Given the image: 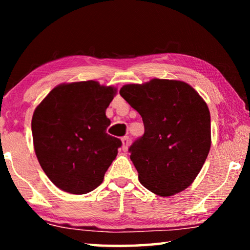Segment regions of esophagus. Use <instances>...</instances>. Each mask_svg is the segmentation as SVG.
<instances>
[{"mask_svg": "<svg viewBox=\"0 0 250 250\" xmlns=\"http://www.w3.org/2000/svg\"><path fill=\"white\" fill-rule=\"evenodd\" d=\"M121 141H122V150L126 151L129 147V145H130V139L128 137H124L121 139Z\"/></svg>", "mask_w": 250, "mask_h": 250, "instance_id": "esophagus-1", "label": "esophagus"}]
</instances>
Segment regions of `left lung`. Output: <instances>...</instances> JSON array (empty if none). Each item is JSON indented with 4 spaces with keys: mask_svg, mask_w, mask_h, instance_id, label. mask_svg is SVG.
<instances>
[{
    "mask_svg": "<svg viewBox=\"0 0 250 250\" xmlns=\"http://www.w3.org/2000/svg\"><path fill=\"white\" fill-rule=\"evenodd\" d=\"M120 95L145 125V134L129 147L140 183L160 196L188 188L210 149L205 101L186 83L156 78L125 84Z\"/></svg>",
    "mask_w": 250,
    "mask_h": 250,
    "instance_id": "1",
    "label": "left lung"
}]
</instances>
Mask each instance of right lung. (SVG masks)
<instances>
[{
	"label": "right lung",
	"mask_w": 250,
	"mask_h": 250,
	"mask_svg": "<svg viewBox=\"0 0 250 250\" xmlns=\"http://www.w3.org/2000/svg\"><path fill=\"white\" fill-rule=\"evenodd\" d=\"M116 89L94 82L62 83L37 105L34 149L48 179L62 191L86 194L103 183L122 146L107 133L105 109Z\"/></svg>",
	"instance_id": "1"
}]
</instances>
